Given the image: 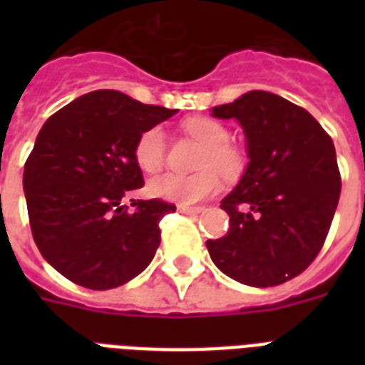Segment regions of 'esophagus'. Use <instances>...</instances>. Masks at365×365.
Returning <instances> with one entry per match:
<instances>
[{"label": "esophagus", "instance_id": "34e87169", "mask_svg": "<svg viewBox=\"0 0 365 365\" xmlns=\"http://www.w3.org/2000/svg\"><path fill=\"white\" fill-rule=\"evenodd\" d=\"M178 210L182 212V214H189V216H197L200 212L205 210L202 206H183V205H178Z\"/></svg>", "mask_w": 365, "mask_h": 365}]
</instances>
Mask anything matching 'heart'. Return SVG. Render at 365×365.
Wrapping results in <instances>:
<instances>
[{
  "instance_id": "heart-1",
  "label": "heart",
  "mask_w": 365,
  "mask_h": 365,
  "mask_svg": "<svg viewBox=\"0 0 365 365\" xmlns=\"http://www.w3.org/2000/svg\"><path fill=\"white\" fill-rule=\"evenodd\" d=\"M183 130L195 142L205 145L197 160V170L191 176L160 174L148 183L149 193L176 205H197L220 193L222 174L237 180L246 166V155L239 145L229 142V128L212 117H191L183 121ZM134 160L148 174H153L165 163V132L160 126L143 130L134 145Z\"/></svg>"
}]
</instances>
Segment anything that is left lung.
<instances>
[{"mask_svg":"<svg viewBox=\"0 0 365 365\" xmlns=\"http://www.w3.org/2000/svg\"><path fill=\"white\" fill-rule=\"evenodd\" d=\"M212 115L240 123L250 160L222 200L227 235L206 248L237 282L278 286L305 271L328 237L341 195L334 142L309 111L265 91L216 106Z\"/></svg>","mask_w":365,"mask_h":365,"instance_id":"obj_1","label":"left lung"}]
</instances>
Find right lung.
<instances>
[{
  "instance_id": "obj_1",
  "label": "right lung",
  "mask_w": 365,
  "mask_h": 365,
  "mask_svg": "<svg viewBox=\"0 0 365 365\" xmlns=\"http://www.w3.org/2000/svg\"><path fill=\"white\" fill-rule=\"evenodd\" d=\"M176 110L119 91H94L51 115L24 165V193L41 255L83 288L110 289L138 277L160 244V217L176 206L123 197L143 187L134 145Z\"/></svg>"
}]
</instances>
